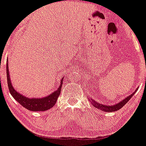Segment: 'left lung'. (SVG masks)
Masks as SVG:
<instances>
[{
  "label": "left lung",
  "mask_w": 146,
  "mask_h": 146,
  "mask_svg": "<svg viewBox=\"0 0 146 146\" xmlns=\"http://www.w3.org/2000/svg\"><path fill=\"white\" fill-rule=\"evenodd\" d=\"M138 90V88H137L136 90H135V91L133 93H132L131 95H129L128 97H127V98H125V99H123L122 101H121L120 102H119V103L116 104H114V105H110V106H107V105H104V104H101L98 103V102H95V100H92V98H90L92 100H90V102H91V104L93 106H94V107L97 108H99V109H100L102 110V111H105V112H115V111H117V110L121 109L122 107L124 106L125 104L128 102L129 100L131 99V98L132 96H133L134 95H135V93H136L137 90ZM90 100V99H89Z\"/></svg>",
  "instance_id": "1"
}]
</instances>
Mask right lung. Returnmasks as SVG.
Wrapping results in <instances>:
<instances>
[{"label": "right lung", "mask_w": 146, "mask_h": 146, "mask_svg": "<svg viewBox=\"0 0 146 146\" xmlns=\"http://www.w3.org/2000/svg\"><path fill=\"white\" fill-rule=\"evenodd\" d=\"M7 84L9 92L11 95L18 103L25 107L27 109L31 111H45L52 108L58 100V97L61 93V88L62 86V82L64 78H62L60 82V85L58 87V90L52 93L48 96L42 98H28L24 95L20 94L11 84L10 80L9 67H8V62L7 63Z\"/></svg>", "instance_id": "add662e5"}]
</instances>
